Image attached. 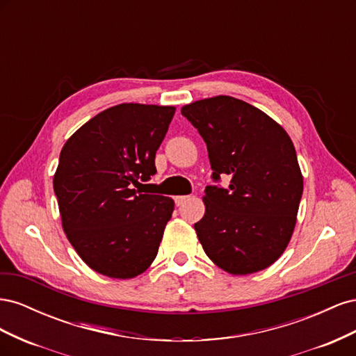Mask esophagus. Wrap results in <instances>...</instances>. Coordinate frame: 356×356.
Returning <instances> with one entry per match:
<instances>
[{
	"label": "esophagus",
	"mask_w": 356,
	"mask_h": 356,
	"mask_svg": "<svg viewBox=\"0 0 356 356\" xmlns=\"http://www.w3.org/2000/svg\"><path fill=\"white\" fill-rule=\"evenodd\" d=\"M188 199H190V196H177V197H175L177 207H181V204H182V203H186Z\"/></svg>",
	"instance_id": "obj_1"
}]
</instances>
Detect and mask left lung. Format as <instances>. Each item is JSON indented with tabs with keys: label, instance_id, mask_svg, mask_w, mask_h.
I'll return each mask as SVG.
<instances>
[{
	"label": "left lung",
	"instance_id": "left-lung-1",
	"mask_svg": "<svg viewBox=\"0 0 356 356\" xmlns=\"http://www.w3.org/2000/svg\"><path fill=\"white\" fill-rule=\"evenodd\" d=\"M181 114L207 143L212 179L204 215L195 224L203 251L232 275L264 270L293 236L303 175L288 134L273 118L232 96L182 106Z\"/></svg>",
	"mask_w": 356,
	"mask_h": 356
}]
</instances>
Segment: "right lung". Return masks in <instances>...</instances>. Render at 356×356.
<instances>
[{"label":"right lung","instance_id":"1","mask_svg":"<svg viewBox=\"0 0 356 356\" xmlns=\"http://www.w3.org/2000/svg\"><path fill=\"white\" fill-rule=\"evenodd\" d=\"M175 106L120 104L63 145L53 178L62 227L95 272L131 279L154 261L174 200L143 195Z\"/></svg>","mask_w":356,"mask_h":356}]
</instances>
